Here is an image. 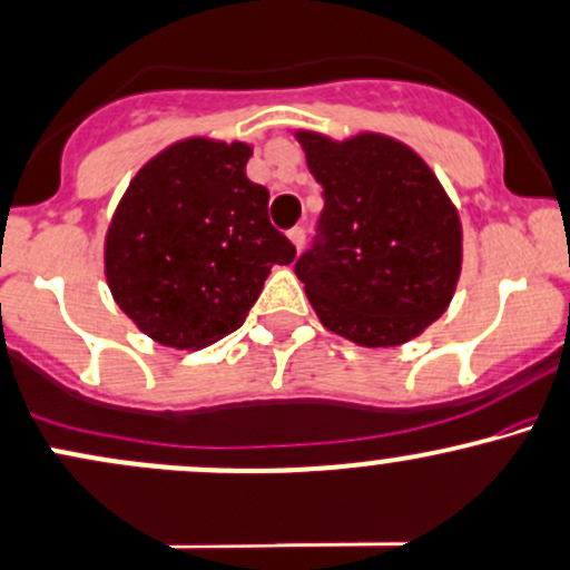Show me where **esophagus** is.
Wrapping results in <instances>:
<instances>
[{"label":"esophagus","instance_id":"1","mask_svg":"<svg viewBox=\"0 0 570 570\" xmlns=\"http://www.w3.org/2000/svg\"><path fill=\"white\" fill-rule=\"evenodd\" d=\"M289 240H292V246L297 248V252H303V246H305V229H303V227L289 229Z\"/></svg>","mask_w":570,"mask_h":570}]
</instances>
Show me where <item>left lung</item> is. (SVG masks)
<instances>
[{
    "instance_id": "1",
    "label": "left lung",
    "mask_w": 570,
    "mask_h": 570,
    "mask_svg": "<svg viewBox=\"0 0 570 570\" xmlns=\"http://www.w3.org/2000/svg\"><path fill=\"white\" fill-rule=\"evenodd\" d=\"M295 137L324 189L316 243L295 265L318 322L367 348L422 335L462 271L460 214L441 180L395 137Z\"/></svg>"
}]
</instances>
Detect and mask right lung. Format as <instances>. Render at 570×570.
Returning a JSON list of instances; mask_svg holds the SVG:
<instances>
[{
    "instance_id": "right-lung-1",
    "label": "right lung",
    "mask_w": 570,
    "mask_h": 570,
    "mask_svg": "<svg viewBox=\"0 0 570 570\" xmlns=\"http://www.w3.org/2000/svg\"><path fill=\"white\" fill-rule=\"evenodd\" d=\"M248 142L186 137L137 170L105 235V278L140 333L205 348L246 322L273 265L295 246L246 178Z\"/></svg>"
}]
</instances>
